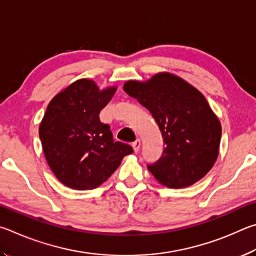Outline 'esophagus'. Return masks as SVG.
Here are the masks:
<instances>
[{
    "label": "esophagus",
    "instance_id": "esophagus-1",
    "mask_svg": "<svg viewBox=\"0 0 256 256\" xmlns=\"http://www.w3.org/2000/svg\"><path fill=\"white\" fill-rule=\"evenodd\" d=\"M132 146L134 150H135L136 153H137V152L140 150V138H138V140H136L135 142H134Z\"/></svg>",
    "mask_w": 256,
    "mask_h": 256
}]
</instances>
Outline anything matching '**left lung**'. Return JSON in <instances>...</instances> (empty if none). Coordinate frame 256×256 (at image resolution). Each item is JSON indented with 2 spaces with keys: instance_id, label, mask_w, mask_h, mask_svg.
<instances>
[{
  "instance_id": "8db88e82",
  "label": "left lung",
  "mask_w": 256,
  "mask_h": 256,
  "mask_svg": "<svg viewBox=\"0 0 256 256\" xmlns=\"http://www.w3.org/2000/svg\"><path fill=\"white\" fill-rule=\"evenodd\" d=\"M124 90L150 110L164 138L162 156L147 164L156 180L183 188L202 178L216 162L222 138L220 122L202 94L168 73L146 83L129 80Z\"/></svg>"
}]
</instances>
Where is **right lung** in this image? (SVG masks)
Here are the masks:
<instances>
[{
    "mask_svg": "<svg viewBox=\"0 0 256 256\" xmlns=\"http://www.w3.org/2000/svg\"><path fill=\"white\" fill-rule=\"evenodd\" d=\"M116 88L98 91L93 80H80L49 102L39 127L47 163L62 184L91 190L106 181L130 145L116 142L109 124L98 114Z\"/></svg>",
    "mask_w": 256,
    "mask_h": 256,
    "instance_id": "right-lung-1",
    "label": "right lung"
}]
</instances>
